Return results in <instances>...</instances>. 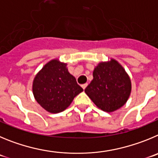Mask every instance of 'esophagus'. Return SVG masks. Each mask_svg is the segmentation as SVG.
<instances>
[{
    "label": "esophagus",
    "mask_w": 158,
    "mask_h": 158,
    "mask_svg": "<svg viewBox=\"0 0 158 158\" xmlns=\"http://www.w3.org/2000/svg\"><path fill=\"white\" fill-rule=\"evenodd\" d=\"M87 83H85V84H82V86H82V89H86V86H87Z\"/></svg>",
    "instance_id": "34e87169"
}]
</instances>
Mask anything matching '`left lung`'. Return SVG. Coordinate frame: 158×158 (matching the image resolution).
Segmentation results:
<instances>
[{
  "instance_id": "8db88e82",
  "label": "left lung",
  "mask_w": 158,
  "mask_h": 158,
  "mask_svg": "<svg viewBox=\"0 0 158 158\" xmlns=\"http://www.w3.org/2000/svg\"><path fill=\"white\" fill-rule=\"evenodd\" d=\"M93 77L85 93L97 107L112 113L125 105L131 92V82L119 62L114 59L101 62L94 68Z\"/></svg>"
}]
</instances>
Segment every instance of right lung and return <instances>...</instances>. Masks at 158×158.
Instances as JSON below:
<instances>
[{
    "label": "right lung",
    "mask_w": 158,
    "mask_h": 158,
    "mask_svg": "<svg viewBox=\"0 0 158 158\" xmlns=\"http://www.w3.org/2000/svg\"><path fill=\"white\" fill-rule=\"evenodd\" d=\"M32 90L35 100L51 113L63 112L74 98L83 91L76 78L69 73L67 64L53 59L37 73Z\"/></svg>",
    "instance_id": "1"
}]
</instances>
